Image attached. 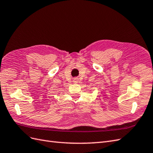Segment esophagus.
I'll return each mask as SVG.
<instances>
[{
    "label": "esophagus",
    "mask_w": 153,
    "mask_h": 153,
    "mask_svg": "<svg viewBox=\"0 0 153 153\" xmlns=\"http://www.w3.org/2000/svg\"><path fill=\"white\" fill-rule=\"evenodd\" d=\"M75 82H76V81H75Z\"/></svg>",
    "instance_id": "1"
}]
</instances>
